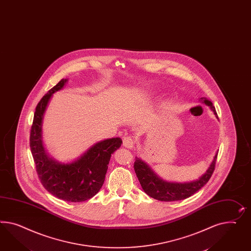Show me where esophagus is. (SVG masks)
I'll return each mask as SVG.
<instances>
[{
    "label": "esophagus",
    "mask_w": 251,
    "mask_h": 251,
    "mask_svg": "<svg viewBox=\"0 0 251 251\" xmlns=\"http://www.w3.org/2000/svg\"><path fill=\"white\" fill-rule=\"evenodd\" d=\"M123 146L129 149H133L134 148V141L131 137H123Z\"/></svg>",
    "instance_id": "1"
}]
</instances>
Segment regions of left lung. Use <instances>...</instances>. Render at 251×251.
I'll return each mask as SVG.
<instances>
[{
	"label": "left lung",
	"mask_w": 251,
	"mask_h": 251,
	"mask_svg": "<svg viewBox=\"0 0 251 251\" xmlns=\"http://www.w3.org/2000/svg\"><path fill=\"white\" fill-rule=\"evenodd\" d=\"M200 101L207 105L214 114L217 117L216 108L213 106V103L205 98H201ZM217 153L214 157L210 166L206 172L195 181L177 183V182H167L158 176L154 171L149 166V164L145 163L141 158L136 157L134 162V170L136 176L139 179L143 191L149 196L159 201L172 202L183 200L196 194L197 191L201 189L205 183H207L213 175L215 170L216 162H217Z\"/></svg>",
	"instance_id": "1"
}]
</instances>
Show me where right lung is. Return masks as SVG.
<instances>
[{
	"instance_id": "obj_1",
	"label": "right lung",
	"mask_w": 251,
	"mask_h": 251,
	"mask_svg": "<svg viewBox=\"0 0 251 251\" xmlns=\"http://www.w3.org/2000/svg\"><path fill=\"white\" fill-rule=\"evenodd\" d=\"M68 79H61L37 104L30 134V148L43 186L54 197L68 202H83L94 197L105 181L111 154L122 146L121 138L102 140L90 146L71 163L50 157L43 143V121L53 94L61 90Z\"/></svg>"
}]
</instances>
